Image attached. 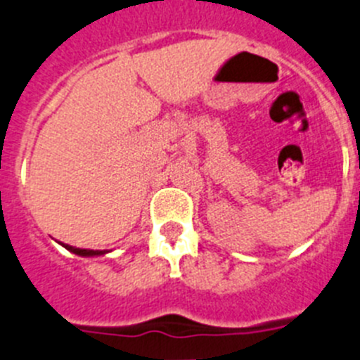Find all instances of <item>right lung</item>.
Returning <instances> with one entry per match:
<instances>
[{
	"label": "right lung",
	"mask_w": 360,
	"mask_h": 360,
	"mask_svg": "<svg viewBox=\"0 0 360 360\" xmlns=\"http://www.w3.org/2000/svg\"><path fill=\"white\" fill-rule=\"evenodd\" d=\"M63 245V243H62ZM69 252L76 254V256H82V257H94V256H104L108 250H90V248H76V247H70V245H63Z\"/></svg>",
	"instance_id": "1"
}]
</instances>
